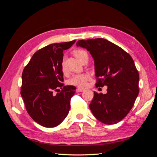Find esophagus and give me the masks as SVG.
I'll use <instances>...</instances> for the list:
<instances>
[{"mask_svg": "<svg viewBox=\"0 0 157 157\" xmlns=\"http://www.w3.org/2000/svg\"><path fill=\"white\" fill-rule=\"evenodd\" d=\"M82 91H84V89H82V88H78L76 89V92H82Z\"/></svg>", "mask_w": 157, "mask_h": 157, "instance_id": "obj_1", "label": "esophagus"}]
</instances>
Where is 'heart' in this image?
<instances>
[{"instance_id": "obj_1", "label": "heart", "mask_w": 157, "mask_h": 157, "mask_svg": "<svg viewBox=\"0 0 157 157\" xmlns=\"http://www.w3.org/2000/svg\"><path fill=\"white\" fill-rule=\"evenodd\" d=\"M74 54L79 61L85 55H88L86 51L84 50H77L75 51ZM89 79L90 75L88 74H78V75H74L71 77L68 81V84L74 85V86H78L79 88H84L86 86L87 82L89 80Z\"/></svg>"}]
</instances>
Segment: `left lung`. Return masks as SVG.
<instances>
[{
    "instance_id": "8db88e82",
    "label": "left lung",
    "mask_w": 157,
    "mask_h": 157,
    "mask_svg": "<svg viewBox=\"0 0 157 157\" xmlns=\"http://www.w3.org/2000/svg\"><path fill=\"white\" fill-rule=\"evenodd\" d=\"M76 45L87 49L93 57L96 86L108 87L106 94L94 92L91 112L105 124L118 123L132 109L139 94V75L132 57L104 38L81 40Z\"/></svg>"
}]
</instances>
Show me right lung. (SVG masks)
I'll list each match as a JSON object with an SVG mask.
<instances>
[{
	"mask_svg": "<svg viewBox=\"0 0 157 157\" xmlns=\"http://www.w3.org/2000/svg\"><path fill=\"white\" fill-rule=\"evenodd\" d=\"M75 42L51 44L38 50L22 72L21 94L26 110L34 121L44 127L58 126L69 114L76 88L62 83V52ZM53 91L59 93L55 96Z\"/></svg>",
	"mask_w": 157,
	"mask_h": 157,
	"instance_id": "right-lung-1",
	"label": "right lung"
}]
</instances>
